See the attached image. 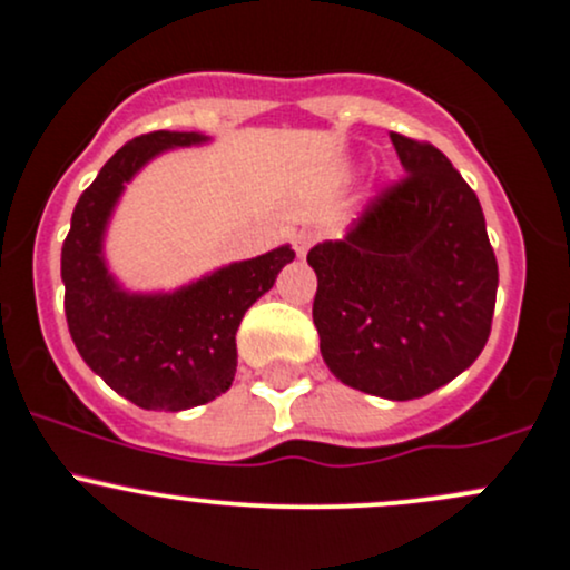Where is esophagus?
<instances>
[{"instance_id": "34e87169", "label": "esophagus", "mask_w": 570, "mask_h": 570, "mask_svg": "<svg viewBox=\"0 0 570 570\" xmlns=\"http://www.w3.org/2000/svg\"><path fill=\"white\" fill-rule=\"evenodd\" d=\"M316 243V235L314 232H297L295 235V250H297V256H301V259H305V254H308V248L311 245Z\"/></svg>"}]
</instances>
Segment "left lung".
<instances>
[{"instance_id": "obj_1", "label": "left lung", "mask_w": 570, "mask_h": 570, "mask_svg": "<svg viewBox=\"0 0 570 570\" xmlns=\"http://www.w3.org/2000/svg\"><path fill=\"white\" fill-rule=\"evenodd\" d=\"M404 179L308 250L314 325L335 380L391 401L456 380L487 346L497 259L481 202L431 144L391 134Z\"/></svg>"}]
</instances>
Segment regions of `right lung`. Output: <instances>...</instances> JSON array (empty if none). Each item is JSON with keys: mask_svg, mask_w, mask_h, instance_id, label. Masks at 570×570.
Returning a JSON list of instances; mask_svg holds the SVG:
<instances>
[{"mask_svg": "<svg viewBox=\"0 0 570 570\" xmlns=\"http://www.w3.org/2000/svg\"><path fill=\"white\" fill-rule=\"evenodd\" d=\"M207 141L194 130H155L117 149L81 194L62 245L65 316L76 350L111 391L141 410H190L229 391L239 322L295 259L292 245H278L171 292L119 284L106 262V232L125 185L166 149Z\"/></svg>", "mask_w": 570, "mask_h": 570, "instance_id": "add662e5", "label": "right lung"}]
</instances>
